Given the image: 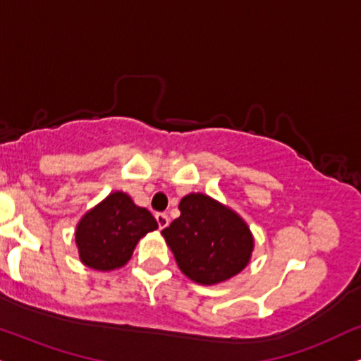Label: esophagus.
I'll list each match as a JSON object with an SVG mask.
<instances>
[{
  "label": "esophagus",
  "mask_w": 361,
  "mask_h": 361,
  "mask_svg": "<svg viewBox=\"0 0 361 361\" xmlns=\"http://www.w3.org/2000/svg\"><path fill=\"white\" fill-rule=\"evenodd\" d=\"M155 219H157V224L160 229L167 228L169 226V216L164 214V212H157V214H155Z\"/></svg>",
  "instance_id": "34e87169"
}]
</instances>
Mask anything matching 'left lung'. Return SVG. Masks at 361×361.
I'll return each instance as SVG.
<instances>
[{
  "instance_id": "8db88e82",
  "label": "left lung",
  "mask_w": 361,
  "mask_h": 361,
  "mask_svg": "<svg viewBox=\"0 0 361 361\" xmlns=\"http://www.w3.org/2000/svg\"><path fill=\"white\" fill-rule=\"evenodd\" d=\"M179 209L162 235L182 273L211 286L246 268L255 239L241 216L199 192L182 197Z\"/></svg>"
}]
</instances>
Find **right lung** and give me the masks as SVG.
<instances>
[{
    "label": "right lung",
    "mask_w": 361,
    "mask_h": 361,
    "mask_svg": "<svg viewBox=\"0 0 361 361\" xmlns=\"http://www.w3.org/2000/svg\"><path fill=\"white\" fill-rule=\"evenodd\" d=\"M159 228L155 217L126 192H112L82 217L75 231L80 261L92 269L122 268L140 238Z\"/></svg>",
    "instance_id": "add662e5"
}]
</instances>
